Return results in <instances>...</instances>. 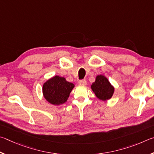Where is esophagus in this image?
I'll return each instance as SVG.
<instances>
[{"instance_id": "esophagus-1", "label": "esophagus", "mask_w": 154, "mask_h": 154, "mask_svg": "<svg viewBox=\"0 0 154 154\" xmlns=\"http://www.w3.org/2000/svg\"><path fill=\"white\" fill-rule=\"evenodd\" d=\"M79 85H87V80L86 79H82V80H79Z\"/></svg>"}]
</instances>
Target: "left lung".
Instances as JSON below:
<instances>
[{
  "label": "left lung",
  "instance_id": "8db88e82",
  "mask_svg": "<svg viewBox=\"0 0 154 154\" xmlns=\"http://www.w3.org/2000/svg\"><path fill=\"white\" fill-rule=\"evenodd\" d=\"M91 88L95 95L103 101L108 100L111 98L114 91V88L110 84L107 78L102 75H99L96 77L95 82L91 85Z\"/></svg>",
  "mask_w": 154,
  "mask_h": 154
}]
</instances>
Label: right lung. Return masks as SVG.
<instances>
[{"mask_svg":"<svg viewBox=\"0 0 154 154\" xmlns=\"http://www.w3.org/2000/svg\"><path fill=\"white\" fill-rule=\"evenodd\" d=\"M74 87V85L67 82L65 78L55 75L43 85L42 93L47 101L58 106L67 101Z\"/></svg>","mask_w":154,"mask_h":154,"instance_id":"add662e5","label":"right lung"}]
</instances>
